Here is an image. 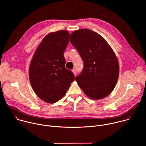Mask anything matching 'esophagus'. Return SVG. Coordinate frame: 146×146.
Masks as SVG:
<instances>
[{
  "label": "esophagus",
  "mask_w": 146,
  "mask_h": 146,
  "mask_svg": "<svg viewBox=\"0 0 146 146\" xmlns=\"http://www.w3.org/2000/svg\"><path fill=\"white\" fill-rule=\"evenodd\" d=\"M72 71V72L73 73V74H74V75L76 74V73H77V72H76V69H73Z\"/></svg>",
  "instance_id": "1"
}]
</instances>
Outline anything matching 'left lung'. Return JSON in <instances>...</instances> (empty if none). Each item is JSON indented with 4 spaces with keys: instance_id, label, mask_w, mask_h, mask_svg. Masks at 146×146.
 Instances as JSON below:
<instances>
[{
    "instance_id": "8db88e82",
    "label": "left lung",
    "mask_w": 146,
    "mask_h": 146,
    "mask_svg": "<svg viewBox=\"0 0 146 146\" xmlns=\"http://www.w3.org/2000/svg\"><path fill=\"white\" fill-rule=\"evenodd\" d=\"M70 38L84 63L82 72L76 77L77 84L91 99L108 96L115 88L119 73L112 48L102 36L88 29L74 31Z\"/></svg>"
}]
</instances>
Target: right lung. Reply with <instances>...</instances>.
I'll list each match as a JSON object with an SVG mask.
<instances>
[{"label":"right lung","mask_w":146,"mask_h":146,"mask_svg":"<svg viewBox=\"0 0 146 146\" xmlns=\"http://www.w3.org/2000/svg\"><path fill=\"white\" fill-rule=\"evenodd\" d=\"M65 30L47 35L37 47L31 61L29 77L35 94L41 100L54 103L66 94L74 80L65 66L64 52L69 42Z\"/></svg>","instance_id":"right-lung-1"}]
</instances>
